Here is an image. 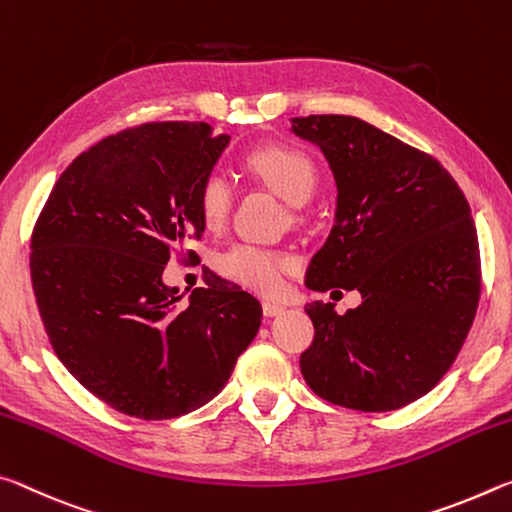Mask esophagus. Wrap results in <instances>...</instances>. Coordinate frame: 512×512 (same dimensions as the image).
I'll use <instances>...</instances> for the list:
<instances>
[{
    "label": "esophagus",
    "mask_w": 512,
    "mask_h": 512,
    "mask_svg": "<svg viewBox=\"0 0 512 512\" xmlns=\"http://www.w3.org/2000/svg\"><path fill=\"white\" fill-rule=\"evenodd\" d=\"M283 311H286V308H283L281 304H274V301H263L265 317H276V315H281Z\"/></svg>",
    "instance_id": "34e87169"
}]
</instances>
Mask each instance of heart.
<instances>
[{
  "instance_id": "1",
  "label": "heart",
  "mask_w": 512,
  "mask_h": 512,
  "mask_svg": "<svg viewBox=\"0 0 512 512\" xmlns=\"http://www.w3.org/2000/svg\"><path fill=\"white\" fill-rule=\"evenodd\" d=\"M247 170L267 188L292 206H304L317 186V167L313 158L299 149L272 145L256 149L247 158ZM233 204L231 179L222 170H211L197 188V211L208 229L222 226ZM295 263L281 249H267L249 242H238L217 258V270L231 281H238L256 292L272 295L281 288L283 272Z\"/></svg>"
}]
</instances>
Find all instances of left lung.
Here are the masks:
<instances>
[{"instance_id": "left-lung-1", "label": "left lung", "mask_w": 512, "mask_h": 512, "mask_svg": "<svg viewBox=\"0 0 512 512\" xmlns=\"http://www.w3.org/2000/svg\"><path fill=\"white\" fill-rule=\"evenodd\" d=\"M338 188L335 222L306 286L358 290L345 315L306 306L313 345L299 358L317 397L365 413L413 404L454 363L481 295L469 204L433 156L351 115L292 117Z\"/></svg>"}]
</instances>
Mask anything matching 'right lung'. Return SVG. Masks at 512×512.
Instances as JSON below:
<instances>
[{
    "instance_id": "obj_1",
    "label": "right lung",
    "mask_w": 512,
    "mask_h": 512,
    "mask_svg": "<svg viewBox=\"0 0 512 512\" xmlns=\"http://www.w3.org/2000/svg\"><path fill=\"white\" fill-rule=\"evenodd\" d=\"M229 140L206 122L108 136L67 165L33 226L31 283L49 342L124 415L172 420L208 404L261 326V304L236 283L215 276L186 304L163 283L170 256L206 229L197 188Z\"/></svg>"
}]
</instances>
